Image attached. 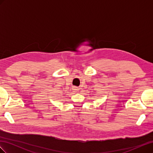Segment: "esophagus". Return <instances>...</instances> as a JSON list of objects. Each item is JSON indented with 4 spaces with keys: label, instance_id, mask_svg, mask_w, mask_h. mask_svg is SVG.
<instances>
[{
    "label": "esophagus",
    "instance_id": "34e87169",
    "mask_svg": "<svg viewBox=\"0 0 153 153\" xmlns=\"http://www.w3.org/2000/svg\"><path fill=\"white\" fill-rule=\"evenodd\" d=\"M73 91H74V92H77L78 91V89L77 87H74L73 88Z\"/></svg>",
    "mask_w": 153,
    "mask_h": 153
}]
</instances>
